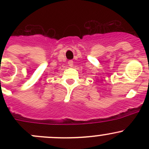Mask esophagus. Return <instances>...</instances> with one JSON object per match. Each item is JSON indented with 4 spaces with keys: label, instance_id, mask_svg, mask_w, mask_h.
I'll use <instances>...</instances> for the list:
<instances>
[{
    "label": "esophagus",
    "instance_id": "obj_1",
    "mask_svg": "<svg viewBox=\"0 0 149 149\" xmlns=\"http://www.w3.org/2000/svg\"><path fill=\"white\" fill-rule=\"evenodd\" d=\"M68 63V65L70 66H72V65H73V61H69Z\"/></svg>",
    "mask_w": 149,
    "mask_h": 149
}]
</instances>
